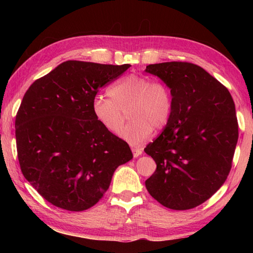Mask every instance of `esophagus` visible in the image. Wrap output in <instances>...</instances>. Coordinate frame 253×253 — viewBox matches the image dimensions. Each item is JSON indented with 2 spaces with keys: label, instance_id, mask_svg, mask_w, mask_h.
Listing matches in <instances>:
<instances>
[{
  "label": "esophagus",
  "instance_id": "34e87169",
  "mask_svg": "<svg viewBox=\"0 0 253 253\" xmlns=\"http://www.w3.org/2000/svg\"><path fill=\"white\" fill-rule=\"evenodd\" d=\"M131 151H132V154H133V157H135V158H138L139 155L142 154V150L137 148V147H132Z\"/></svg>",
  "mask_w": 253,
  "mask_h": 253
}]
</instances>
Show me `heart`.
<instances>
[{
	"label": "heart",
	"instance_id": "1",
	"mask_svg": "<svg viewBox=\"0 0 253 253\" xmlns=\"http://www.w3.org/2000/svg\"><path fill=\"white\" fill-rule=\"evenodd\" d=\"M110 98L98 95L91 104L92 114L100 125L111 133L120 131L128 111L132 122L120 132L130 144H139L168 125L173 113V94L162 82H151L140 75L118 79L109 90Z\"/></svg>",
	"mask_w": 253,
	"mask_h": 253
}]
</instances>
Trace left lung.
I'll list each match as a JSON object with an SVG mask.
<instances>
[{
  "instance_id": "8db88e82",
  "label": "left lung",
  "mask_w": 253,
  "mask_h": 253,
  "mask_svg": "<svg viewBox=\"0 0 253 253\" xmlns=\"http://www.w3.org/2000/svg\"><path fill=\"white\" fill-rule=\"evenodd\" d=\"M146 72L169 85L174 102L169 124L144 149L157 164L147 190L169 209H193L221 188L232 169L238 140L234 100L196 64H151Z\"/></svg>"
}]
</instances>
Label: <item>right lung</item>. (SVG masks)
Returning <instances> with one entry per match:
<instances>
[{"label": "right lung", "instance_id": "add662e5", "mask_svg": "<svg viewBox=\"0 0 253 253\" xmlns=\"http://www.w3.org/2000/svg\"><path fill=\"white\" fill-rule=\"evenodd\" d=\"M129 67L67 61L26 91L15 120L20 169L53 206L93 207L115 169L132 159L128 143L104 129L91 111L99 89Z\"/></svg>", "mask_w": 253, "mask_h": 253}]
</instances>
